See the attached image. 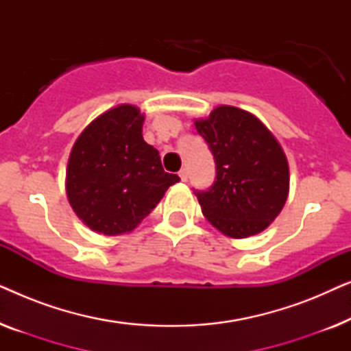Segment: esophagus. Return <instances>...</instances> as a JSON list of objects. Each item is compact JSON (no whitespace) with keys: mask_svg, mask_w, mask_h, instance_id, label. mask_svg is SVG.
Masks as SVG:
<instances>
[{"mask_svg":"<svg viewBox=\"0 0 351 351\" xmlns=\"http://www.w3.org/2000/svg\"><path fill=\"white\" fill-rule=\"evenodd\" d=\"M179 176H180L182 182H186V180H189V171H186V169H182V171L179 172Z\"/></svg>","mask_w":351,"mask_h":351,"instance_id":"1","label":"esophagus"}]
</instances>
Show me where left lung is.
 <instances>
[{"instance_id":"obj_1","label":"left lung","mask_w":351,"mask_h":351,"mask_svg":"<svg viewBox=\"0 0 351 351\" xmlns=\"http://www.w3.org/2000/svg\"><path fill=\"white\" fill-rule=\"evenodd\" d=\"M215 160V182L196 191L204 217L225 237L241 239L265 230L289 195V165L280 142L256 114L219 105L195 119Z\"/></svg>"}]
</instances>
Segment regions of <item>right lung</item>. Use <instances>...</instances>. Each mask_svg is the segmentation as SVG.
<instances>
[{"label": "right lung", "instance_id": "1", "mask_svg": "<svg viewBox=\"0 0 351 351\" xmlns=\"http://www.w3.org/2000/svg\"><path fill=\"white\" fill-rule=\"evenodd\" d=\"M143 119L136 105H117L93 119L71 148L66 198L95 233H131L180 180L162 169L160 153L143 141Z\"/></svg>", "mask_w": 351, "mask_h": 351}]
</instances>
